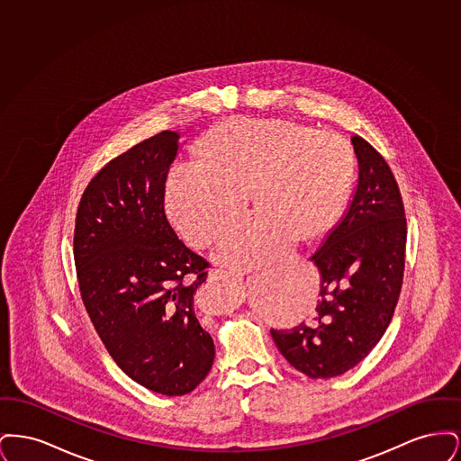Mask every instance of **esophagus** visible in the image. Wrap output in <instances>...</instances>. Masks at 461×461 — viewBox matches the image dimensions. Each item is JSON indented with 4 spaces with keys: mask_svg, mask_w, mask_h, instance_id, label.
<instances>
[{
    "mask_svg": "<svg viewBox=\"0 0 461 461\" xmlns=\"http://www.w3.org/2000/svg\"><path fill=\"white\" fill-rule=\"evenodd\" d=\"M211 275H212L214 278H218V280L222 282V284H226V285H237V284H240L241 282L240 276H239L235 271L222 269V267L212 269V271H211Z\"/></svg>",
    "mask_w": 461,
    "mask_h": 461,
    "instance_id": "esophagus-1",
    "label": "esophagus"
}]
</instances>
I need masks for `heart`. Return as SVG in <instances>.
<instances>
[{
	"instance_id": "1",
	"label": "heart",
	"mask_w": 461,
	"mask_h": 461,
	"mask_svg": "<svg viewBox=\"0 0 461 461\" xmlns=\"http://www.w3.org/2000/svg\"><path fill=\"white\" fill-rule=\"evenodd\" d=\"M351 176V147L340 134L240 119L205 136L200 164L171 171L167 205L179 231L209 247L240 220L250 192L258 212L224 239L218 256L254 267L284 254L295 235L327 230L346 207Z\"/></svg>"
}]
</instances>
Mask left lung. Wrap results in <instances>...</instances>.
Masks as SVG:
<instances>
[{"label":"left lung","instance_id":"1","mask_svg":"<svg viewBox=\"0 0 461 461\" xmlns=\"http://www.w3.org/2000/svg\"><path fill=\"white\" fill-rule=\"evenodd\" d=\"M359 176L349 207L311 258L320 301L309 321L271 329L286 361L309 378H331L363 361L389 327L402 286L404 205L394 175L372 145L351 138Z\"/></svg>","mask_w":461,"mask_h":461}]
</instances>
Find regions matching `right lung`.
I'll use <instances>...</instances> for the list:
<instances>
[{
    "mask_svg": "<svg viewBox=\"0 0 461 461\" xmlns=\"http://www.w3.org/2000/svg\"><path fill=\"white\" fill-rule=\"evenodd\" d=\"M179 134L162 131L112 158L76 214L74 261L91 323L140 385L192 393L211 372L214 342L195 311L209 263L166 216V179Z\"/></svg>",
    "mask_w": 461,
    "mask_h": 461,
    "instance_id": "1",
    "label": "right lung"
}]
</instances>
